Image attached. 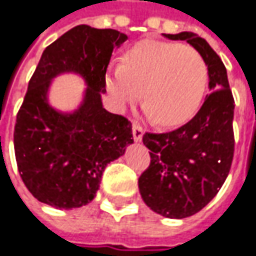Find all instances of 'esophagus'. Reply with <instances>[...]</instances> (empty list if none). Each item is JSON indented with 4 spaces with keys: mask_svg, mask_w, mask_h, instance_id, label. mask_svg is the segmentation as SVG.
Here are the masks:
<instances>
[{
    "mask_svg": "<svg viewBox=\"0 0 256 256\" xmlns=\"http://www.w3.org/2000/svg\"><path fill=\"white\" fill-rule=\"evenodd\" d=\"M142 126L141 125H138L136 122H134V125H132V135H134V140L135 141H141V138H142Z\"/></svg>",
    "mask_w": 256,
    "mask_h": 256,
    "instance_id": "obj_1",
    "label": "esophagus"
}]
</instances>
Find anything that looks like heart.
Returning a JSON list of instances; mask_svg holds the SVG:
<instances>
[{"label":"heart","mask_w":256,"mask_h":256,"mask_svg":"<svg viewBox=\"0 0 256 256\" xmlns=\"http://www.w3.org/2000/svg\"><path fill=\"white\" fill-rule=\"evenodd\" d=\"M209 79L204 58L192 46L142 40L110 66L106 88L114 102L125 108L141 96L148 116L164 126L187 121L200 105Z\"/></svg>","instance_id":"1"}]
</instances>
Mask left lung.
<instances>
[{"mask_svg": "<svg viewBox=\"0 0 256 256\" xmlns=\"http://www.w3.org/2000/svg\"><path fill=\"white\" fill-rule=\"evenodd\" d=\"M164 36L186 40L204 58L212 89L184 125L142 135L151 160L138 178L141 198L161 216L183 219L202 210L229 174L235 151V100L224 62L204 38L192 32Z\"/></svg>", "mask_w": 256, "mask_h": 256, "instance_id": "obj_1", "label": "left lung"}]
</instances>
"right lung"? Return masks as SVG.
<instances>
[{"label":"right lung","instance_id":"right-lung-1","mask_svg":"<svg viewBox=\"0 0 256 256\" xmlns=\"http://www.w3.org/2000/svg\"><path fill=\"white\" fill-rule=\"evenodd\" d=\"M126 40L112 28L76 26L46 47L28 82L14 126L17 167L37 200L53 208H80L94 200L109 161L134 142L132 124L102 106L112 52ZM80 72L90 84L84 105L72 116L48 106L50 79L62 71Z\"/></svg>","mask_w":256,"mask_h":256}]
</instances>
